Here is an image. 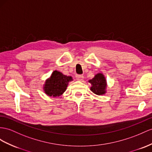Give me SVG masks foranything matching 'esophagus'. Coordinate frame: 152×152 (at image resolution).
<instances>
[{
  "mask_svg": "<svg viewBox=\"0 0 152 152\" xmlns=\"http://www.w3.org/2000/svg\"><path fill=\"white\" fill-rule=\"evenodd\" d=\"M76 80H78V81H81L83 79V75H76Z\"/></svg>",
  "mask_w": 152,
  "mask_h": 152,
  "instance_id": "obj_1",
  "label": "esophagus"
}]
</instances>
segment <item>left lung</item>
<instances>
[{"label": "left lung", "instance_id": "1", "mask_svg": "<svg viewBox=\"0 0 152 152\" xmlns=\"http://www.w3.org/2000/svg\"><path fill=\"white\" fill-rule=\"evenodd\" d=\"M91 83L92 87L91 90L97 95H102L106 92L107 82L105 77L103 74L98 73L94 76V77L88 81Z\"/></svg>", "mask_w": 152, "mask_h": 152}]
</instances>
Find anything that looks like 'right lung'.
Masks as SVG:
<instances>
[{
  "label": "right lung",
  "instance_id": "right-lung-1",
  "mask_svg": "<svg viewBox=\"0 0 152 152\" xmlns=\"http://www.w3.org/2000/svg\"><path fill=\"white\" fill-rule=\"evenodd\" d=\"M72 80L71 76L64 75L61 72L54 71L50 78L47 80L44 85V91L49 96H60L65 91L68 83Z\"/></svg>",
  "mask_w": 152,
  "mask_h": 152
}]
</instances>
